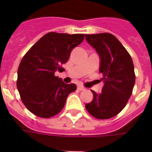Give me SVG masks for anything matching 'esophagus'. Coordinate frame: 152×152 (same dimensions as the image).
I'll return each mask as SVG.
<instances>
[{"label": "esophagus", "mask_w": 152, "mask_h": 152, "mask_svg": "<svg viewBox=\"0 0 152 152\" xmlns=\"http://www.w3.org/2000/svg\"><path fill=\"white\" fill-rule=\"evenodd\" d=\"M77 89H78V90H80V91H82V90H85V89H86V88H85V87H83L82 86H78V87H77Z\"/></svg>", "instance_id": "1"}]
</instances>
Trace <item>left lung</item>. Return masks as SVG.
<instances>
[{
	"instance_id": "8db88e82",
	"label": "left lung",
	"mask_w": 152,
	"mask_h": 152,
	"mask_svg": "<svg viewBox=\"0 0 152 152\" xmlns=\"http://www.w3.org/2000/svg\"><path fill=\"white\" fill-rule=\"evenodd\" d=\"M101 58L100 70L104 86L101 94L91 90L94 99L86 110L99 120L110 119L124 109L133 93L135 73L130 54L115 36L110 33L86 35Z\"/></svg>"
}]
</instances>
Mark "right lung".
I'll return each mask as SVG.
<instances>
[{
	"label": "right lung",
	"instance_id": "obj_1",
	"mask_svg": "<svg viewBox=\"0 0 152 152\" xmlns=\"http://www.w3.org/2000/svg\"><path fill=\"white\" fill-rule=\"evenodd\" d=\"M85 34L49 32L31 47L18 69L17 88L25 107L37 116L50 118L58 114L66 98L76 89L65 84L54 73L62 71L73 48L82 42Z\"/></svg>",
	"mask_w": 152,
	"mask_h": 152
}]
</instances>
